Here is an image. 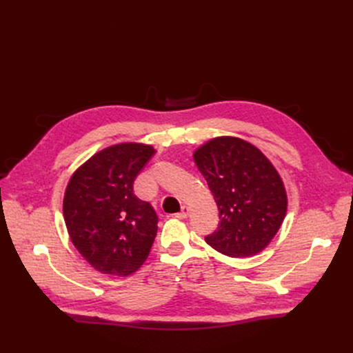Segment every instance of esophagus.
<instances>
[{
	"label": "esophagus",
	"mask_w": 353,
	"mask_h": 353,
	"mask_svg": "<svg viewBox=\"0 0 353 353\" xmlns=\"http://www.w3.org/2000/svg\"><path fill=\"white\" fill-rule=\"evenodd\" d=\"M189 216V208L188 206H181V212L176 213V217L179 219H186Z\"/></svg>",
	"instance_id": "esophagus-1"
}]
</instances>
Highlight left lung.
Here are the masks:
<instances>
[{
  "instance_id": "1",
  "label": "left lung",
  "mask_w": 353,
  "mask_h": 353,
  "mask_svg": "<svg viewBox=\"0 0 353 353\" xmlns=\"http://www.w3.org/2000/svg\"><path fill=\"white\" fill-rule=\"evenodd\" d=\"M194 161L219 209V226L206 242L230 257L263 250L279 230L288 199L272 163L250 143L219 137L201 145Z\"/></svg>"
}]
</instances>
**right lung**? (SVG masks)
<instances>
[{"mask_svg": "<svg viewBox=\"0 0 353 353\" xmlns=\"http://www.w3.org/2000/svg\"><path fill=\"white\" fill-rule=\"evenodd\" d=\"M154 148L125 143L104 148L72 174L64 220L72 245L101 273L136 272L150 253L159 216L134 194V180Z\"/></svg>", "mask_w": 353, "mask_h": 353, "instance_id": "right-lung-1", "label": "right lung"}]
</instances>
